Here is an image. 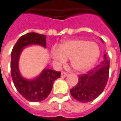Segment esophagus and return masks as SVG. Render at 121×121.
Here are the masks:
<instances>
[{"mask_svg":"<svg viewBox=\"0 0 121 121\" xmlns=\"http://www.w3.org/2000/svg\"><path fill=\"white\" fill-rule=\"evenodd\" d=\"M67 75V73H65V72H61V78H65Z\"/></svg>","mask_w":121,"mask_h":121,"instance_id":"esophagus-1","label":"esophagus"}]
</instances>
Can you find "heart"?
I'll list each match as a JSON object with an SVG mask.
<instances>
[{
	"instance_id": "heart-1",
	"label": "heart",
	"mask_w": 121,
	"mask_h": 121,
	"mask_svg": "<svg viewBox=\"0 0 121 121\" xmlns=\"http://www.w3.org/2000/svg\"><path fill=\"white\" fill-rule=\"evenodd\" d=\"M99 54L100 51L96 43L83 40H70L61 43L51 56L58 65L69 59L70 65L74 70L83 71L93 65Z\"/></svg>"
}]
</instances>
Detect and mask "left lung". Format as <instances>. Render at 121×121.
<instances>
[{
	"instance_id": "obj_1",
	"label": "left lung",
	"mask_w": 121,
	"mask_h": 121,
	"mask_svg": "<svg viewBox=\"0 0 121 121\" xmlns=\"http://www.w3.org/2000/svg\"><path fill=\"white\" fill-rule=\"evenodd\" d=\"M103 57V61L93 69L79 75L78 83L70 89L71 96L78 101L87 103L93 101L103 91L109 78L110 62L107 54H105Z\"/></svg>"
}]
</instances>
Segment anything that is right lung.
<instances>
[{
	"mask_svg": "<svg viewBox=\"0 0 121 121\" xmlns=\"http://www.w3.org/2000/svg\"><path fill=\"white\" fill-rule=\"evenodd\" d=\"M46 36L36 32L28 33L20 38L11 52L10 69L13 83L20 94L31 102L43 101L50 95L55 80L60 78L61 72L44 69L38 76L27 79L20 74L18 68L20 56L25 47L39 45L46 47Z\"/></svg>",
	"mask_w": 121,
	"mask_h": 121,
	"instance_id": "right-lung-1",
	"label": "right lung"
}]
</instances>
